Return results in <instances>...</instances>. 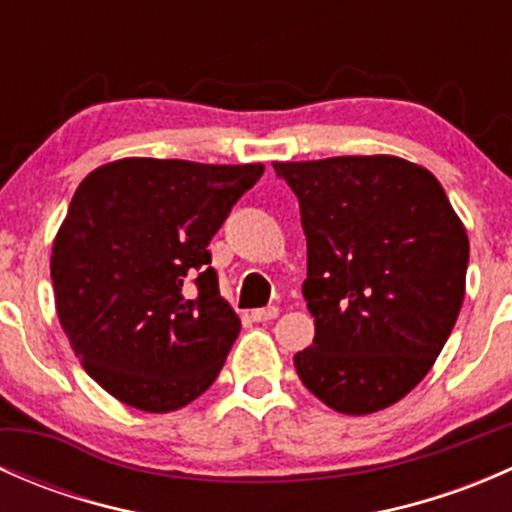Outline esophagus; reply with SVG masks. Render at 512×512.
Listing matches in <instances>:
<instances>
[{
  "label": "esophagus",
  "instance_id": "esophagus-1",
  "mask_svg": "<svg viewBox=\"0 0 512 512\" xmlns=\"http://www.w3.org/2000/svg\"><path fill=\"white\" fill-rule=\"evenodd\" d=\"M277 314H280L277 307H262L252 312V319H255V322H272V319H277Z\"/></svg>",
  "mask_w": 512,
  "mask_h": 512
}]
</instances>
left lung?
Instances as JSON below:
<instances>
[{
    "mask_svg": "<svg viewBox=\"0 0 512 512\" xmlns=\"http://www.w3.org/2000/svg\"><path fill=\"white\" fill-rule=\"evenodd\" d=\"M307 235L314 342L302 384L352 416L404 399L441 354L466 294L468 235L436 178L394 156L277 163Z\"/></svg>",
    "mask_w": 512,
    "mask_h": 512,
    "instance_id": "left-lung-1",
    "label": "left lung"
}]
</instances>
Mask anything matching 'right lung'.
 I'll use <instances>...</instances> for the list:
<instances>
[{"label": "right lung", "instance_id": "obj_1", "mask_svg": "<svg viewBox=\"0 0 512 512\" xmlns=\"http://www.w3.org/2000/svg\"><path fill=\"white\" fill-rule=\"evenodd\" d=\"M262 165L123 158L71 198L51 247L56 314L89 376L165 414L213 386L240 334L208 245Z\"/></svg>", "mask_w": 512, "mask_h": 512}]
</instances>
